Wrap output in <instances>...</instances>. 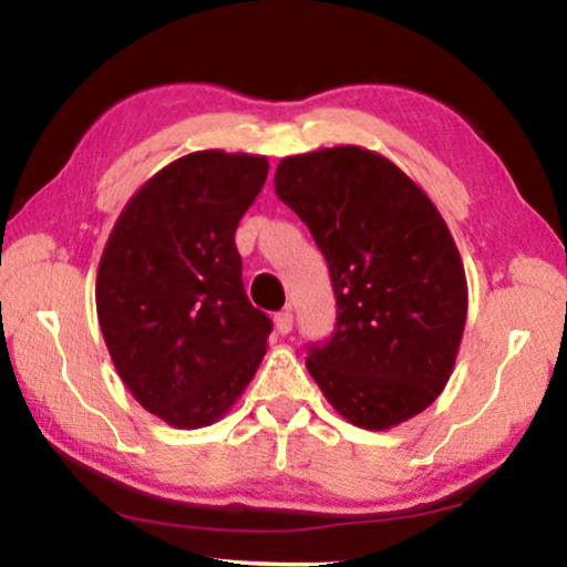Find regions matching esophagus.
<instances>
[{"instance_id":"1","label":"esophagus","mask_w":567,"mask_h":567,"mask_svg":"<svg viewBox=\"0 0 567 567\" xmlns=\"http://www.w3.org/2000/svg\"><path fill=\"white\" fill-rule=\"evenodd\" d=\"M275 326H277V331H280V333H290L292 331V310L287 308V310H282V313H277Z\"/></svg>"}]
</instances>
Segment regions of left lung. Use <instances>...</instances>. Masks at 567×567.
Returning <instances> with one entry per match:
<instances>
[{"label": "left lung", "mask_w": 567, "mask_h": 567, "mask_svg": "<svg viewBox=\"0 0 567 567\" xmlns=\"http://www.w3.org/2000/svg\"><path fill=\"white\" fill-rule=\"evenodd\" d=\"M275 187L331 269L337 331L306 362L326 401L370 432L429 409L467 318L465 267L432 197L362 146L285 156Z\"/></svg>", "instance_id": "obj_1"}]
</instances>
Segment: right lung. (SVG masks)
Here are the masks:
<instances>
[{
    "label": "right lung",
    "instance_id": "add662e5",
    "mask_svg": "<svg viewBox=\"0 0 567 567\" xmlns=\"http://www.w3.org/2000/svg\"><path fill=\"white\" fill-rule=\"evenodd\" d=\"M267 172L259 154L182 156L125 203L102 251L94 300L110 360L174 429L220 421L267 354L272 321L246 298L234 241Z\"/></svg>",
    "mask_w": 567,
    "mask_h": 567
}]
</instances>
